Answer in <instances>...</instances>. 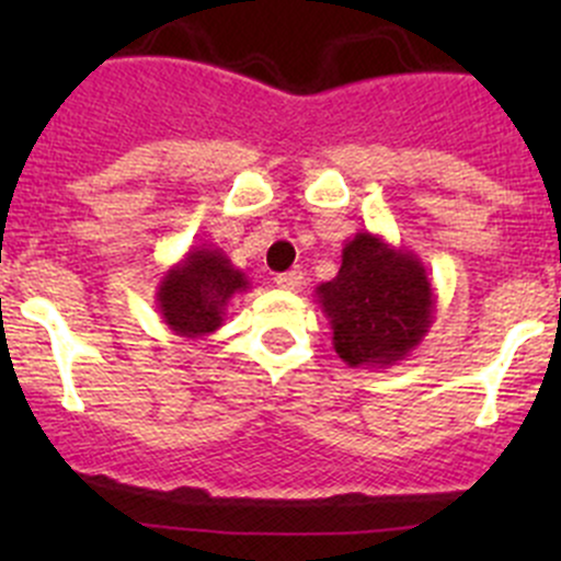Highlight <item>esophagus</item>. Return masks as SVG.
Returning <instances> with one entry per match:
<instances>
[{"instance_id":"esophagus-1","label":"esophagus","mask_w":561,"mask_h":561,"mask_svg":"<svg viewBox=\"0 0 561 561\" xmlns=\"http://www.w3.org/2000/svg\"><path fill=\"white\" fill-rule=\"evenodd\" d=\"M276 287H282V290H287V293H296V290H301V285H304V274L301 271H287V274H279L276 276Z\"/></svg>"}]
</instances>
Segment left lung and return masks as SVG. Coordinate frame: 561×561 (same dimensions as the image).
<instances>
[{"label": "left lung", "mask_w": 561, "mask_h": 561, "mask_svg": "<svg viewBox=\"0 0 561 561\" xmlns=\"http://www.w3.org/2000/svg\"><path fill=\"white\" fill-rule=\"evenodd\" d=\"M333 331V350L353 369L404 360L434 322L437 296L415 252L360 230L344 241L342 268L314 287Z\"/></svg>", "instance_id": "left-lung-1"}]
</instances>
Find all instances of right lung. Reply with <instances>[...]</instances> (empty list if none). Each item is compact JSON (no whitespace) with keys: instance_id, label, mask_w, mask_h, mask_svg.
I'll list each match as a JSON object with an SVG mask.
<instances>
[{"instance_id":"right-lung-1","label":"right lung","mask_w":561,"mask_h":561,"mask_svg":"<svg viewBox=\"0 0 561 561\" xmlns=\"http://www.w3.org/2000/svg\"><path fill=\"white\" fill-rule=\"evenodd\" d=\"M249 290V279L219 247H192L157 285V309L175 336L195 342L217 331L230 298Z\"/></svg>"}]
</instances>
